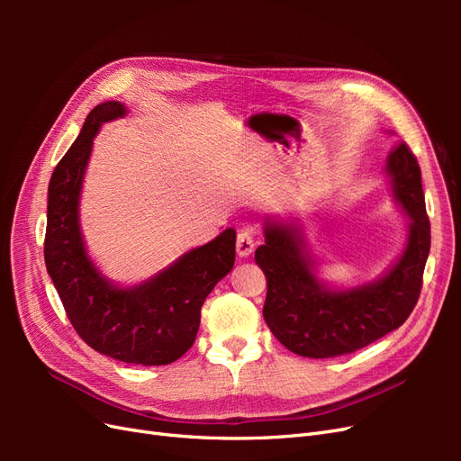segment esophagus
Instances as JSON below:
<instances>
[{
  "instance_id": "1",
  "label": "esophagus",
  "mask_w": 461,
  "mask_h": 461,
  "mask_svg": "<svg viewBox=\"0 0 461 461\" xmlns=\"http://www.w3.org/2000/svg\"><path fill=\"white\" fill-rule=\"evenodd\" d=\"M256 242V234L252 230H240L239 236H236V254L240 258H248L254 252Z\"/></svg>"
}]
</instances>
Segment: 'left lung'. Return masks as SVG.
Wrapping results in <instances>:
<instances>
[{
	"instance_id": "left-lung-1",
	"label": "left lung",
	"mask_w": 461,
	"mask_h": 461,
	"mask_svg": "<svg viewBox=\"0 0 461 461\" xmlns=\"http://www.w3.org/2000/svg\"><path fill=\"white\" fill-rule=\"evenodd\" d=\"M394 198L410 219L408 244L400 259L375 283L330 288L319 281L298 225L267 221L256 263L267 278L265 323L285 348L303 357H337L379 340L413 312L430 249L421 169L406 144L386 158Z\"/></svg>"
}]
</instances>
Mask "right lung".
Here are the masks:
<instances>
[{"instance_id":"1","label":"right lung","mask_w":461,"mask_h":461,"mask_svg":"<svg viewBox=\"0 0 461 461\" xmlns=\"http://www.w3.org/2000/svg\"><path fill=\"white\" fill-rule=\"evenodd\" d=\"M127 115L121 102L95 105L75 144L55 167L48 188L46 267L68 321L95 352L124 364L167 366L196 340L202 305L234 265V229L180 256L148 281L121 288L90 259L78 205L94 136L107 121Z\"/></svg>"}]
</instances>
